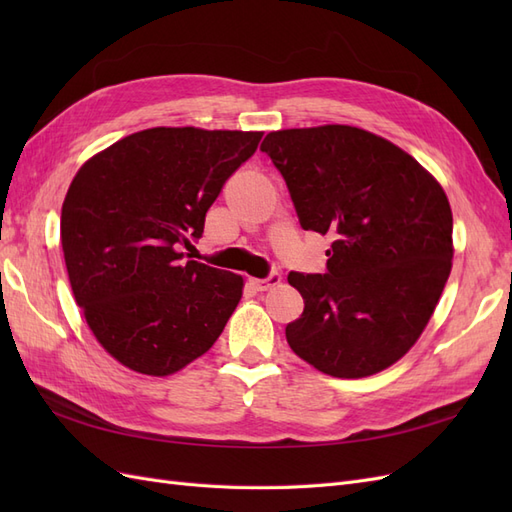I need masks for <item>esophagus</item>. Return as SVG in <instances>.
Returning a JSON list of instances; mask_svg holds the SVG:
<instances>
[{
	"instance_id": "1",
	"label": "esophagus",
	"mask_w": 512,
	"mask_h": 512,
	"mask_svg": "<svg viewBox=\"0 0 512 512\" xmlns=\"http://www.w3.org/2000/svg\"><path fill=\"white\" fill-rule=\"evenodd\" d=\"M282 284V275L277 273V271H273L271 275H267L265 280H250V286L254 288V290H258V292H265V290H271V288H275V286H280Z\"/></svg>"
}]
</instances>
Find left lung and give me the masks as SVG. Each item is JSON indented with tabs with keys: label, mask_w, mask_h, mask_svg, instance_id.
<instances>
[{
	"label": "left lung",
	"mask_w": 512,
	"mask_h": 512,
	"mask_svg": "<svg viewBox=\"0 0 512 512\" xmlns=\"http://www.w3.org/2000/svg\"><path fill=\"white\" fill-rule=\"evenodd\" d=\"M280 170L299 224L331 235L327 271H290L305 301L288 346L333 378H365L404 356L453 265V213L406 151L350 126L280 130L260 145Z\"/></svg>",
	"instance_id": "1"
}]
</instances>
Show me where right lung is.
<instances>
[{"label": "right lung", "instance_id": "obj_1", "mask_svg": "<svg viewBox=\"0 0 512 512\" xmlns=\"http://www.w3.org/2000/svg\"><path fill=\"white\" fill-rule=\"evenodd\" d=\"M262 132L151 128L81 166L61 207L74 299L102 348L138 374L168 376L205 354L243 277L188 260L205 215Z\"/></svg>", "mask_w": 512, "mask_h": 512}]
</instances>
